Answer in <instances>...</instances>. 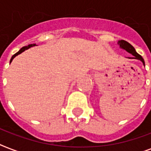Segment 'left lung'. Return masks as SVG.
Here are the masks:
<instances>
[{
	"instance_id": "left-lung-1",
	"label": "left lung",
	"mask_w": 151,
	"mask_h": 151,
	"mask_svg": "<svg viewBox=\"0 0 151 151\" xmlns=\"http://www.w3.org/2000/svg\"><path fill=\"white\" fill-rule=\"evenodd\" d=\"M118 44H119V45L121 48L124 49V50H126L127 52H129V53H131L132 55H133L134 57H132V58H130V57H129V59H139V60H141V61L143 62V65L145 66V63H144V60H143V57L136 52L135 48H134V47L132 45H130L129 42H127V41H124V40H121V41H118Z\"/></svg>"
}]
</instances>
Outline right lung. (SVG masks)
Listing matches in <instances>:
<instances>
[{
  "label": "right lung",
  "mask_w": 151,
  "mask_h": 151,
  "mask_svg": "<svg viewBox=\"0 0 151 151\" xmlns=\"http://www.w3.org/2000/svg\"><path fill=\"white\" fill-rule=\"evenodd\" d=\"M36 45V44H31V45H28V46H24V47H22V48H21V49H20V50L19 51V52H16V53H15V55H13L12 57V59H11V60H10V63H12V59H14V58H15V57L16 56V55H18L20 54V53H22V52H24V51L26 50V49H28V48H30V47H32V46H34V45Z\"/></svg>",
  "instance_id": "obj_1"
}]
</instances>
